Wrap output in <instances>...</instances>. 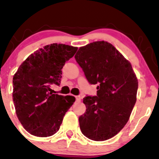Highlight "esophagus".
Wrapping results in <instances>:
<instances>
[{"mask_svg":"<svg viewBox=\"0 0 159 159\" xmlns=\"http://www.w3.org/2000/svg\"><path fill=\"white\" fill-rule=\"evenodd\" d=\"M75 98H76V101H77V102H81V97L80 96H76Z\"/></svg>","mask_w":159,"mask_h":159,"instance_id":"1","label":"esophagus"}]
</instances>
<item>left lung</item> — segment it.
Returning a JSON list of instances; mask_svg holds the SVG:
<instances>
[{
  "mask_svg": "<svg viewBox=\"0 0 159 159\" xmlns=\"http://www.w3.org/2000/svg\"><path fill=\"white\" fill-rule=\"evenodd\" d=\"M97 96H86V112L80 116L81 132L89 139L103 141L120 132L137 100L138 81L132 64L106 41L80 47L75 55Z\"/></svg>",
  "mask_w": 159,
  "mask_h": 159,
  "instance_id": "obj_1",
  "label": "left lung"
}]
</instances>
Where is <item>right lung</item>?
<instances>
[{"mask_svg":"<svg viewBox=\"0 0 159 159\" xmlns=\"http://www.w3.org/2000/svg\"><path fill=\"white\" fill-rule=\"evenodd\" d=\"M77 50V47L65 44L47 45L30 54L13 75L16 115L33 135L46 138L55 134L75 101L72 96L52 94L49 84H60L61 69Z\"/></svg>","mask_w":159,"mask_h":159,"instance_id":"obj_1","label":"right lung"}]
</instances>
